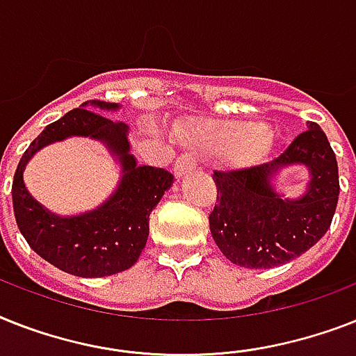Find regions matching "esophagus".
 Wrapping results in <instances>:
<instances>
[{
	"mask_svg": "<svg viewBox=\"0 0 356 356\" xmlns=\"http://www.w3.org/2000/svg\"><path fill=\"white\" fill-rule=\"evenodd\" d=\"M195 166H197V161H195V157H193V155H190V153H184V155L177 157V161L173 163V175H175V177H183L184 173L192 172Z\"/></svg>",
	"mask_w": 356,
	"mask_h": 356,
	"instance_id": "1",
	"label": "esophagus"
}]
</instances>
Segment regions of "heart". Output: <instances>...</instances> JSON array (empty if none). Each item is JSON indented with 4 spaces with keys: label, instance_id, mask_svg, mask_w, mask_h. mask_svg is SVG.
<instances>
[{
    "label": "heart",
    "instance_id": "heart-1",
    "mask_svg": "<svg viewBox=\"0 0 356 356\" xmlns=\"http://www.w3.org/2000/svg\"><path fill=\"white\" fill-rule=\"evenodd\" d=\"M197 137L212 148H247L259 153L265 148L268 128L263 124L207 122L197 128Z\"/></svg>",
    "mask_w": 356,
    "mask_h": 356
}]
</instances>
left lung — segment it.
Wrapping results in <instances>:
<instances>
[{
    "label": "left lung",
    "instance_id": "left-lung-1",
    "mask_svg": "<svg viewBox=\"0 0 356 356\" xmlns=\"http://www.w3.org/2000/svg\"><path fill=\"white\" fill-rule=\"evenodd\" d=\"M305 163L309 190L300 200H283L270 177L283 165ZM218 204L208 216L210 232L234 265L273 268L313 247L333 221L338 203V164L325 133L316 122L268 163L232 172H213Z\"/></svg>",
    "mask_w": 356,
    "mask_h": 356
}]
</instances>
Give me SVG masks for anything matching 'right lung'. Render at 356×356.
<instances>
[{
    "instance_id": "obj_1",
    "label": "right lung",
    "mask_w": 356,
    "mask_h": 356,
    "mask_svg": "<svg viewBox=\"0 0 356 356\" xmlns=\"http://www.w3.org/2000/svg\"><path fill=\"white\" fill-rule=\"evenodd\" d=\"M117 108L113 102L91 100L49 124L25 149L14 173V216L29 247L63 273L82 278L111 276L135 265L148 241L149 213L173 183L166 170L137 166L129 155L128 126L97 113ZM71 134L104 140L121 157L124 175L108 204L82 216L58 218L26 192L22 170L38 149Z\"/></svg>"
}]
</instances>
